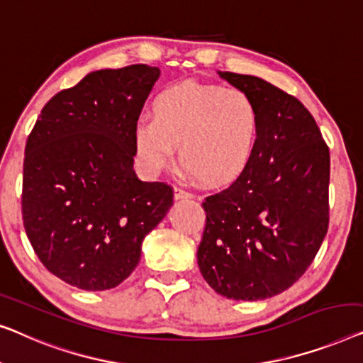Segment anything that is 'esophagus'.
Instances as JSON below:
<instances>
[{"instance_id":"34e87169","label":"esophagus","mask_w":363,"mask_h":363,"mask_svg":"<svg viewBox=\"0 0 363 363\" xmlns=\"http://www.w3.org/2000/svg\"><path fill=\"white\" fill-rule=\"evenodd\" d=\"M174 197L176 199H191L192 192H189V191H186V189L176 186L174 187Z\"/></svg>"}]
</instances>
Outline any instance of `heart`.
Segmentation results:
<instances>
[{
	"label": "heart",
	"mask_w": 363,
	"mask_h": 363,
	"mask_svg": "<svg viewBox=\"0 0 363 363\" xmlns=\"http://www.w3.org/2000/svg\"><path fill=\"white\" fill-rule=\"evenodd\" d=\"M259 130L253 100L240 89L184 80L162 89L151 104V121L135 130L136 155L150 171L174 157L206 186H225L247 169Z\"/></svg>",
	"instance_id": "1"
}]
</instances>
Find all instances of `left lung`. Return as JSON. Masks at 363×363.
Returning <instances> with one entry per match:
<instances>
[{"label":"left lung","instance_id":"obj_1","mask_svg":"<svg viewBox=\"0 0 363 363\" xmlns=\"http://www.w3.org/2000/svg\"><path fill=\"white\" fill-rule=\"evenodd\" d=\"M257 106L247 169L202 202L201 273L218 294L258 301L283 293L311 267L329 228V147L309 110L263 79L218 72Z\"/></svg>","mask_w":363,"mask_h":363}]
</instances>
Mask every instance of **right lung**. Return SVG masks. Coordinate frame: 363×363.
<instances>
[{"label": "right lung", "instance_id": "add662e5", "mask_svg": "<svg viewBox=\"0 0 363 363\" xmlns=\"http://www.w3.org/2000/svg\"><path fill=\"white\" fill-rule=\"evenodd\" d=\"M160 69L96 70L44 105L28 136L23 222L40 263L85 291L118 286L172 206L166 182L133 171L135 130Z\"/></svg>", "mask_w": 363, "mask_h": 363}]
</instances>
